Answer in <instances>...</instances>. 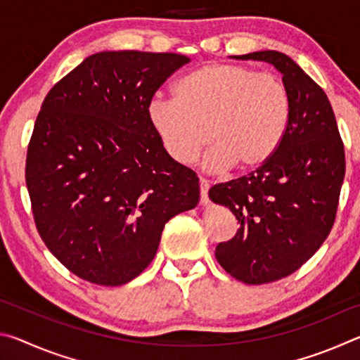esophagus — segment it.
<instances>
[{
    "mask_svg": "<svg viewBox=\"0 0 360 360\" xmlns=\"http://www.w3.org/2000/svg\"><path fill=\"white\" fill-rule=\"evenodd\" d=\"M208 188H210V182L203 178L200 179V195H202L203 205L208 203Z\"/></svg>",
    "mask_w": 360,
    "mask_h": 360,
    "instance_id": "1",
    "label": "esophagus"
}]
</instances>
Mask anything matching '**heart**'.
Segmentation results:
<instances>
[{"label":"heart","mask_w":360,"mask_h":360,"mask_svg":"<svg viewBox=\"0 0 360 360\" xmlns=\"http://www.w3.org/2000/svg\"><path fill=\"white\" fill-rule=\"evenodd\" d=\"M292 100L281 79L236 63H210L154 96L148 119L162 148L188 165L206 144L210 172H252L270 160L288 133Z\"/></svg>","instance_id":"heart-1"}]
</instances>
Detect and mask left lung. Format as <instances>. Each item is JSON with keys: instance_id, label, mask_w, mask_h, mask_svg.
Instances as JSON below:
<instances>
[{"instance_id": "8db88e82", "label": "left lung", "mask_w": 360, "mask_h": 360, "mask_svg": "<svg viewBox=\"0 0 360 360\" xmlns=\"http://www.w3.org/2000/svg\"><path fill=\"white\" fill-rule=\"evenodd\" d=\"M259 60L283 75L292 100L288 133L265 165L210 188L240 229L219 243L216 259L246 284L278 281L313 257L330 233L345 179V148L327 95L294 60L276 51L233 56Z\"/></svg>"}]
</instances>
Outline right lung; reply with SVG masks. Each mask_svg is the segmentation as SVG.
<instances>
[{
  "label": "right lung",
  "instance_id": "obj_1",
  "mask_svg": "<svg viewBox=\"0 0 360 360\" xmlns=\"http://www.w3.org/2000/svg\"><path fill=\"white\" fill-rule=\"evenodd\" d=\"M191 58L139 51L94 53L42 101L25 179L42 241L76 276L135 279L165 224L197 206L198 178L152 130L148 105Z\"/></svg>",
  "mask_w": 360,
  "mask_h": 360
}]
</instances>
